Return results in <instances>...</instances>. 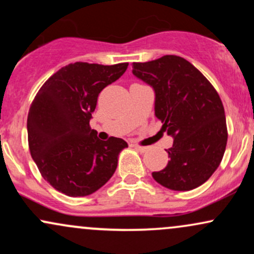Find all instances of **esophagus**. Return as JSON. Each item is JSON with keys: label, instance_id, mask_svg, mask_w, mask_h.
<instances>
[{"label": "esophagus", "instance_id": "obj_1", "mask_svg": "<svg viewBox=\"0 0 254 254\" xmlns=\"http://www.w3.org/2000/svg\"><path fill=\"white\" fill-rule=\"evenodd\" d=\"M135 149L139 153H145V151L149 150V147H141V145H135Z\"/></svg>", "mask_w": 254, "mask_h": 254}]
</instances>
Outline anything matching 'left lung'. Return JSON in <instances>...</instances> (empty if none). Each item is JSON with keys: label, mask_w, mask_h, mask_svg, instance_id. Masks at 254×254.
<instances>
[{"label": "left lung", "mask_w": 254, "mask_h": 254, "mask_svg": "<svg viewBox=\"0 0 254 254\" xmlns=\"http://www.w3.org/2000/svg\"><path fill=\"white\" fill-rule=\"evenodd\" d=\"M132 74L153 87L155 116L174 139L166 150L167 166L153 172V178L170 190H193L217 170L226 150L228 132L220 95L196 66L174 55L133 63Z\"/></svg>", "instance_id": "8db88e82"}]
</instances>
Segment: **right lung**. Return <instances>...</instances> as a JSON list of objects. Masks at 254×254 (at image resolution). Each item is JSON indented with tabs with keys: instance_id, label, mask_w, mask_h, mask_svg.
I'll list each match as a JSON object with an SVG mask.
<instances>
[{
	"instance_id": "obj_1",
	"label": "right lung",
	"mask_w": 254,
	"mask_h": 254,
	"mask_svg": "<svg viewBox=\"0 0 254 254\" xmlns=\"http://www.w3.org/2000/svg\"><path fill=\"white\" fill-rule=\"evenodd\" d=\"M129 63L76 62L63 66L43 84L27 117L28 147L44 179L70 197L92 194L110 180L122 138H98L90 129L99 93L117 81Z\"/></svg>"
}]
</instances>
